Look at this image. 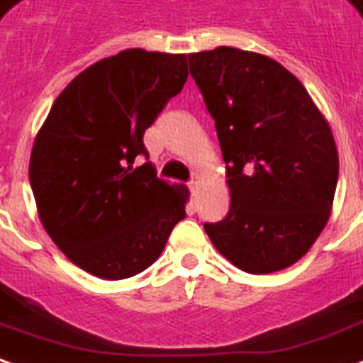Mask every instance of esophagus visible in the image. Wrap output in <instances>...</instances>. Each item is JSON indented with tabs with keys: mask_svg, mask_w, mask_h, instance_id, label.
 Segmentation results:
<instances>
[{
	"mask_svg": "<svg viewBox=\"0 0 363 363\" xmlns=\"http://www.w3.org/2000/svg\"><path fill=\"white\" fill-rule=\"evenodd\" d=\"M189 189L192 190V194H196V189H198V177H192V179H190Z\"/></svg>",
	"mask_w": 363,
	"mask_h": 363,
	"instance_id": "34e87169",
	"label": "esophagus"
}]
</instances>
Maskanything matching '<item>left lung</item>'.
I'll return each instance as SVG.
<instances>
[{
	"mask_svg": "<svg viewBox=\"0 0 363 363\" xmlns=\"http://www.w3.org/2000/svg\"><path fill=\"white\" fill-rule=\"evenodd\" d=\"M216 121L230 208L203 229L254 275L296 264L329 221L339 179L333 133L302 82L275 59L236 48L190 53Z\"/></svg>",
	"mask_w": 363,
	"mask_h": 363,
	"instance_id": "obj_1",
	"label": "left lung"
}]
</instances>
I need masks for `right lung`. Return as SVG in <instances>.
<instances>
[{
    "mask_svg": "<svg viewBox=\"0 0 363 363\" xmlns=\"http://www.w3.org/2000/svg\"><path fill=\"white\" fill-rule=\"evenodd\" d=\"M189 79L186 55L125 50L59 94L34 140L30 186L48 235L107 281L138 275L184 219L189 190L157 179L144 133Z\"/></svg>",
    "mask_w": 363,
    "mask_h": 363,
    "instance_id": "obj_1",
    "label": "right lung"
}]
</instances>
